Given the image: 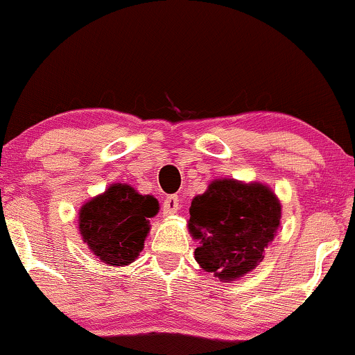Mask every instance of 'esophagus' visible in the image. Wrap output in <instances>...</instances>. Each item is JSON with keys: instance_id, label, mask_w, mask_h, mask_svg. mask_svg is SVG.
I'll list each match as a JSON object with an SVG mask.
<instances>
[{"instance_id": "esophagus-1", "label": "esophagus", "mask_w": 355, "mask_h": 355, "mask_svg": "<svg viewBox=\"0 0 355 355\" xmlns=\"http://www.w3.org/2000/svg\"><path fill=\"white\" fill-rule=\"evenodd\" d=\"M179 209V199L178 196H168L162 202V214L164 216H171V214H176Z\"/></svg>"}]
</instances>
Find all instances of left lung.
Segmentation results:
<instances>
[{"instance_id":"8db88e82","label":"left lung","mask_w":355,"mask_h":355,"mask_svg":"<svg viewBox=\"0 0 355 355\" xmlns=\"http://www.w3.org/2000/svg\"><path fill=\"white\" fill-rule=\"evenodd\" d=\"M189 232L199 241L194 259L220 281H234L264 259L281 224V202L261 182L216 179L189 207Z\"/></svg>"}]
</instances>
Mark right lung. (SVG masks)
Here are the masks:
<instances>
[{"instance_id":"add662e5","label":"right lung","mask_w":355,"mask_h":355,"mask_svg":"<svg viewBox=\"0 0 355 355\" xmlns=\"http://www.w3.org/2000/svg\"><path fill=\"white\" fill-rule=\"evenodd\" d=\"M159 211L153 196L139 194L129 184H111L103 194L79 209V232L99 261L110 266H128L144 248L151 224Z\"/></svg>"}]
</instances>
